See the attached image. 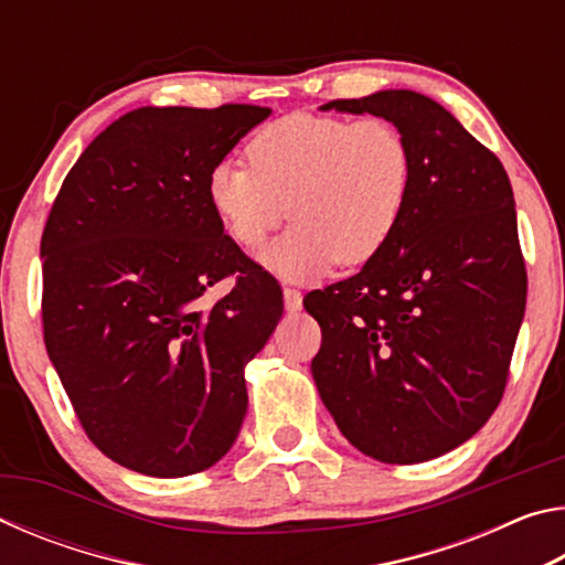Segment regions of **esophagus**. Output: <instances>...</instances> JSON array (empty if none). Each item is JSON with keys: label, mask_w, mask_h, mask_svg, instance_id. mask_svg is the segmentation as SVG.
<instances>
[{"label": "esophagus", "mask_w": 565, "mask_h": 565, "mask_svg": "<svg viewBox=\"0 0 565 565\" xmlns=\"http://www.w3.org/2000/svg\"><path fill=\"white\" fill-rule=\"evenodd\" d=\"M284 306L289 311L301 309V291L294 289V286H284Z\"/></svg>", "instance_id": "esophagus-1"}]
</instances>
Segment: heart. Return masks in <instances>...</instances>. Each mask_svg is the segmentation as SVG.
I'll return each instance as SVG.
<instances>
[{"label": "heart", "instance_id": "heart-1", "mask_svg": "<svg viewBox=\"0 0 565 565\" xmlns=\"http://www.w3.org/2000/svg\"><path fill=\"white\" fill-rule=\"evenodd\" d=\"M248 167L222 161L206 194L224 234L244 252L266 244L286 218L289 236L264 264L291 279L361 266L384 252L404 218L414 159L404 134L381 117L343 119L289 114L246 145Z\"/></svg>", "mask_w": 565, "mask_h": 565}]
</instances>
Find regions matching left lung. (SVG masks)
<instances>
[{
	"mask_svg": "<svg viewBox=\"0 0 565 565\" xmlns=\"http://www.w3.org/2000/svg\"><path fill=\"white\" fill-rule=\"evenodd\" d=\"M321 109L396 124L414 159L404 218L376 259L303 306L321 327L319 396L349 444L420 463L468 441L501 404L525 311L513 189L493 151L408 89Z\"/></svg>",
	"mask_w": 565,
	"mask_h": 565,
	"instance_id": "obj_1",
	"label": "left lung"
}]
</instances>
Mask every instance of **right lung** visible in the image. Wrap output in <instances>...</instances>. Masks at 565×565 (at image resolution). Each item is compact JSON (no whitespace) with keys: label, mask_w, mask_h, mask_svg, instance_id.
<instances>
[{"label":"right lung","mask_w":565,"mask_h":565,"mask_svg":"<svg viewBox=\"0 0 565 565\" xmlns=\"http://www.w3.org/2000/svg\"><path fill=\"white\" fill-rule=\"evenodd\" d=\"M269 114L254 104L124 114L76 159L46 218V353L89 441L137 473L204 471L242 428L244 366L284 296L224 234L206 181ZM226 275L235 289L209 305L205 289Z\"/></svg>","instance_id":"obj_1"}]
</instances>
